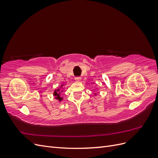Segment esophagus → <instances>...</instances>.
<instances>
[{
    "label": "esophagus",
    "instance_id": "1",
    "mask_svg": "<svg viewBox=\"0 0 158 158\" xmlns=\"http://www.w3.org/2000/svg\"><path fill=\"white\" fill-rule=\"evenodd\" d=\"M74 79L76 81H80L81 80V77H80V76H76V77L74 78Z\"/></svg>",
    "mask_w": 158,
    "mask_h": 158
}]
</instances>
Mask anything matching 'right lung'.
<instances>
[{
	"label": "right lung",
	"instance_id": "1",
	"mask_svg": "<svg viewBox=\"0 0 158 158\" xmlns=\"http://www.w3.org/2000/svg\"><path fill=\"white\" fill-rule=\"evenodd\" d=\"M59 90H60L59 89H57V90H55V92H54V95L55 96V98H56V99H59V101H61V100L63 99V98H62L60 96V93H59V92H58Z\"/></svg>",
	"mask_w": 158,
	"mask_h": 158
}]
</instances>
